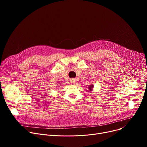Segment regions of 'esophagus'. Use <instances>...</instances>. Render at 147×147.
Wrapping results in <instances>:
<instances>
[{
	"instance_id": "1",
	"label": "esophagus",
	"mask_w": 147,
	"mask_h": 147,
	"mask_svg": "<svg viewBox=\"0 0 147 147\" xmlns=\"http://www.w3.org/2000/svg\"><path fill=\"white\" fill-rule=\"evenodd\" d=\"M76 80L75 79H71L70 80V83H76Z\"/></svg>"
}]
</instances>
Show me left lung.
Listing matches in <instances>:
<instances>
[{
    "mask_svg": "<svg viewBox=\"0 0 147 147\" xmlns=\"http://www.w3.org/2000/svg\"><path fill=\"white\" fill-rule=\"evenodd\" d=\"M88 88H88L89 90V91H92V90H93L94 85H93V84H90V85H89V87H88Z\"/></svg>",
    "mask_w": 147,
    "mask_h": 147,
    "instance_id": "1",
    "label": "left lung"
}]
</instances>
